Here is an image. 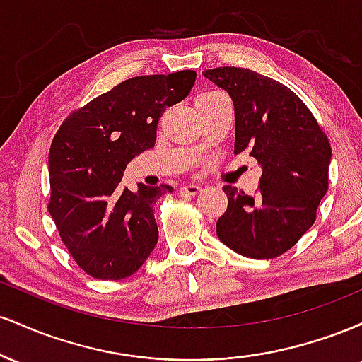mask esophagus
I'll return each instance as SVG.
<instances>
[{
	"mask_svg": "<svg viewBox=\"0 0 362 362\" xmlns=\"http://www.w3.org/2000/svg\"><path fill=\"white\" fill-rule=\"evenodd\" d=\"M202 190V187L201 185H194V184H190V185H184L180 189V194H187V195H197L199 192H201Z\"/></svg>",
	"mask_w": 362,
	"mask_h": 362,
	"instance_id": "esophagus-1",
	"label": "esophagus"
}]
</instances>
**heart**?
I'll return each instance as SVG.
<instances>
[{"mask_svg":"<svg viewBox=\"0 0 362 362\" xmlns=\"http://www.w3.org/2000/svg\"><path fill=\"white\" fill-rule=\"evenodd\" d=\"M211 95H218V93H216V91H209V93H202V95H199L197 98H202V97H211Z\"/></svg>","mask_w":362,"mask_h":362,"instance_id":"obj_1","label":"heart"}]
</instances>
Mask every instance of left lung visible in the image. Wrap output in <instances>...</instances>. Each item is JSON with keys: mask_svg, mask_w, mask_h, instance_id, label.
<instances>
[{"mask_svg": "<svg viewBox=\"0 0 362 362\" xmlns=\"http://www.w3.org/2000/svg\"><path fill=\"white\" fill-rule=\"evenodd\" d=\"M235 105V155L248 149L262 168L255 195L224 185L218 238L248 259H274L317 219L328 190L332 148L305 102L282 83L245 68L206 69Z\"/></svg>", "mask_w": 362, "mask_h": 362, "instance_id": "8db88e82", "label": "left lung"}]
</instances>
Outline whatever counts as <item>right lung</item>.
I'll return each mask as SVG.
<instances>
[{
    "instance_id": "add662e5",
    "label": "right lung",
    "mask_w": 362,
    "mask_h": 362,
    "mask_svg": "<svg viewBox=\"0 0 362 362\" xmlns=\"http://www.w3.org/2000/svg\"><path fill=\"white\" fill-rule=\"evenodd\" d=\"M195 71L136 76L74 110L49 151V213L62 243L88 276H132L156 247L153 202L170 185L120 184L127 163L155 146L167 107L189 95Z\"/></svg>"
}]
</instances>
